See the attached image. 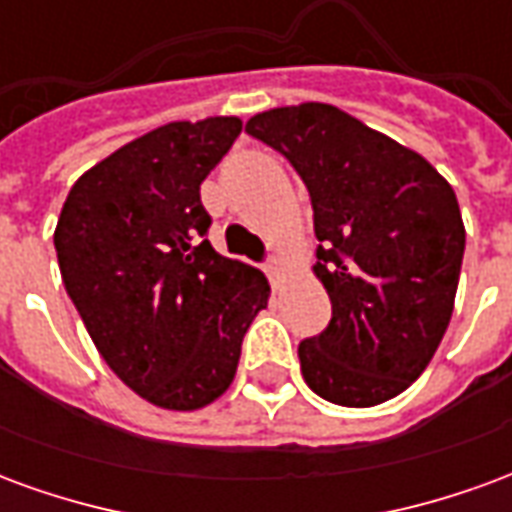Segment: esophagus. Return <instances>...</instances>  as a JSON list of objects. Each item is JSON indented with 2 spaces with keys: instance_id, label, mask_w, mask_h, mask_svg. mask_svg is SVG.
<instances>
[{
  "instance_id": "obj_1",
  "label": "esophagus",
  "mask_w": 512,
  "mask_h": 512,
  "mask_svg": "<svg viewBox=\"0 0 512 512\" xmlns=\"http://www.w3.org/2000/svg\"><path fill=\"white\" fill-rule=\"evenodd\" d=\"M263 268H266L268 279H274V277H277V274H279V271H282V260H279L277 255H271V257H268V260H266V266H263Z\"/></svg>"
}]
</instances>
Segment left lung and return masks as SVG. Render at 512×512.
<instances>
[{"instance_id": "left-lung-1", "label": "left lung", "mask_w": 512, "mask_h": 512, "mask_svg": "<svg viewBox=\"0 0 512 512\" xmlns=\"http://www.w3.org/2000/svg\"><path fill=\"white\" fill-rule=\"evenodd\" d=\"M246 134L288 158L310 191L332 321L299 343L304 381L337 406L400 395L450 323L466 246L455 191L419 153L337 106L271 109Z\"/></svg>"}]
</instances>
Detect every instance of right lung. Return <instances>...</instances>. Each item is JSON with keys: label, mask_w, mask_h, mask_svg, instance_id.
<instances>
[{"label": "right lung", "mask_w": 512, "mask_h": 512, "mask_svg": "<svg viewBox=\"0 0 512 512\" xmlns=\"http://www.w3.org/2000/svg\"><path fill=\"white\" fill-rule=\"evenodd\" d=\"M238 134V117H208L139 136L73 183L54 230L62 282L95 348L161 408L222 395L268 304L266 277L205 238L200 183Z\"/></svg>", "instance_id": "obj_1"}]
</instances>
